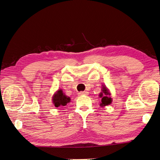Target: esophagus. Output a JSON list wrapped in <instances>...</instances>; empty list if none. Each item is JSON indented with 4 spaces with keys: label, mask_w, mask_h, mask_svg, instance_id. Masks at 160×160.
<instances>
[{
    "label": "esophagus",
    "mask_w": 160,
    "mask_h": 160,
    "mask_svg": "<svg viewBox=\"0 0 160 160\" xmlns=\"http://www.w3.org/2000/svg\"><path fill=\"white\" fill-rule=\"evenodd\" d=\"M88 92L87 91H83V92H79V94H80V95H86V94H88Z\"/></svg>",
    "instance_id": "obj_1"
}]
</instances>
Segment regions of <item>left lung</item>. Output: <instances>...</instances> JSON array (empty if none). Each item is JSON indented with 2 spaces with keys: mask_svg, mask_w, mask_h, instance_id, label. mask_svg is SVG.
Here are the masks:
<instances>
[{
  "mask_svg": "<svg viewBox=\"0 0 160 160\" xmlns=\"http://www.w3.org/2000/svg\"><path fill=\"white\" fill-rule=\"evenodd\" d=\"M102 92L99 94V97H101V103L100 105L101 107H104V106L110 105L112 102V99L111 97H109L110 96V92H109L108 89L106 88L105 86H102Z\"/></svg>",
  "mask_w": 160,
  "mask_h": 160,
  "instance_id": "8db88e82",
  "label": "left lung"
}]
</instances>
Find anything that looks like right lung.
Returning <instances> with one entry per match:
<instances>
[{
	"mask_svg": "<svg viewBox=\"0 0 160 160\" xmlns=\"http://www.w3.org/2000/svg\"><path fill=\"white\" fill-rule=\"evenodd\" d=\"M52 102L56 108L62 107V106H65L70 102V98L67 97L64 93H63L62 90H59L56 92L55 94L52 96Z\"/></svg>",
	"mask_w": 160,
	"mask_h": 160,
	"instance_id": "1",
	"label": "right lung"
}]
</instances>
